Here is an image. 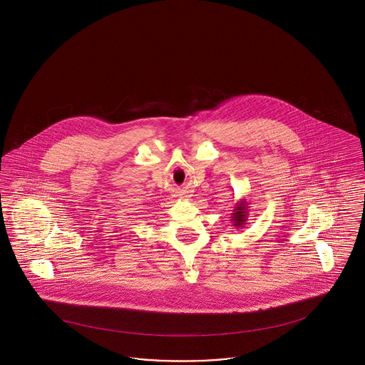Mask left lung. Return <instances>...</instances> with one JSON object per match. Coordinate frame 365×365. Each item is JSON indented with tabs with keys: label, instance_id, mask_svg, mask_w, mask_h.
Masks as SVG:
<instances>
[{
	"label": "left lung",
	"instance_id": "1",
	"mask_svg": "<svg viewBox=\"0 0 365 365\" xmlns=\"http://www.w3.org/2000/svg\"><path fill=\"white\" fill-rule=\"evenodd\" d=\"M247 212H249V207H247V201L245 198H241L232 209L231 213V222L232 226L235 228H243L247 223Z\"/></svg>",
	"mask_w": 365,
	"mask_h": 365
}]
</instances>
